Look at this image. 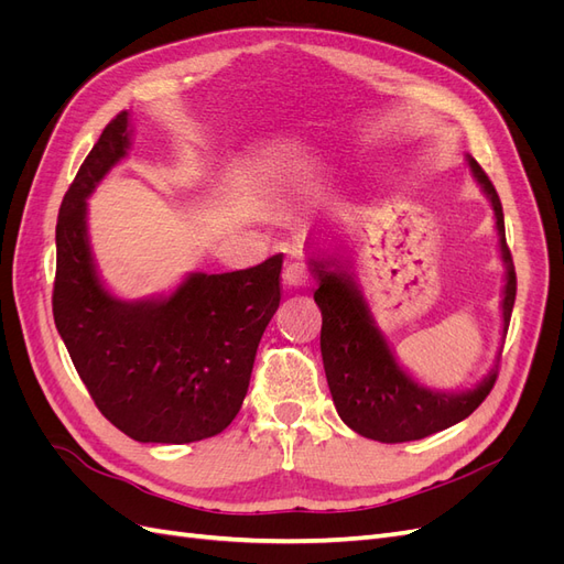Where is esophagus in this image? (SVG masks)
<instances>
[{
	"instance_id": "1",
	"label": "esophagus",
	"mask_w": 564,
	"mask_h": 564,
	"mask_svg": "<svg viewBox=\"0 0 564 564\" xmlns=\"http://www.w3.org/2000/svg\"><path fill=\"white\" fill-rule=\"evenodd\" d=\"M311 280V272H308V265L301 263V261H289L284 265V272H282V282L284 286L289 289H301L308 284Z\"/></svg>"
}]
</instances>
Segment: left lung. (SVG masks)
I'll return each instance as SVG.
<instances>
[{
  "mask_svg": "<svg viewBox=\"0 0 564 564\" xmlns=\"http://www.w3.org/2000/svg\"><path fill=\"white\" fill-rule=\"evenodd\" d=\"M473 178L480 183L491 202L497 232L501 245V259L506 265L503 286V338L513 313L518 280L513 256L506 245L503 209L482 166L468 158ZM317 278L315 303L322 311V362L338 416L348 429L369 440L409 442L429 437L437 431L470 416L485 402L489 390L497 383L499 365L470 390L442 392L419 386L402 371L395 355L390 352L383 334L373 322L369 305L362 299L346 263L338 259H311Z\"/></svg>",
  "mask_w": 564,
  "mask_h": 564,
  "instance_id": "8db88e82",
  "label": "left lung"
}]
</instances>
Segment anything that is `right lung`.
Returning <instances> with one entry per match:
<instances>
[{"label":"right lung","instance_id":"obj_1","mask_svg":"<svg viewBox=\"0 0 564 564\" xmlns=\"http://www.w3.org/2000/svg\"><path fill=\"white\" fill-rule=\"evenodd\" d=\"M129 135V112L122 110L67 187L51 303L100 414L131 440L185 445L226 431L240 412L256 348L282 299V253L220 275L191 272L169 296H112L96 272L87 197L127 158Z\"/></svg>","mask_w":564,"mask_h":564}]
</instances>
